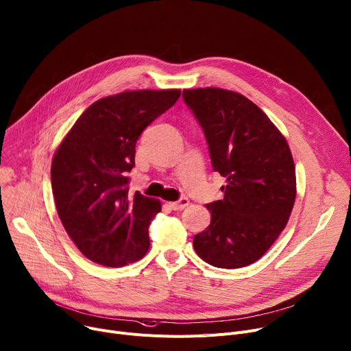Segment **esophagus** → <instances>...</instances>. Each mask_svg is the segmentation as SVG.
Listing matches in <instances>:
<instances>
[{
  "instance_id": "obj_1",
  "label": "esophagus",
  "mask_w": 351,
  "mask_h": 351,
  "mask_svg": "<svg viewBox=\"0 0 351 351\" xmlns=\"http://www.w3.org/2000/svg\"><path fill=\"white\" fill-rule=\"evenodd\" d=\"M188 204H189V199L188 197H180L178 202L169 203V207L172 210H183L184 207H188Z\"/></svg>"
}]
</instances>
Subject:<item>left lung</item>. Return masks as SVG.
Instances as JSON below:
<instances>
[{
  "mask_svg": "<svg viewBox=\"0 0 351 351\" xmlns=\"http://www.w3.org/2000/svg\"><path fill=\"white\" fill-rule=\"evenodd\" d=\"M183 101L203 130L224 197L207 203L208 227L193 239L207 264L236 269L268 251L285 228L296 196L287 139L247 97L216 87L183 90Z\"/></svg>",
  "mask_w": 351,
  "mask_h": 351,
  "instance_id": "obj_1",
  "label": "left lung"
}]
</instances>
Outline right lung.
Masks as SVG:
<instances>
[{
  "label": "right lung",
  "instance_id": "obj_1",
  "mask_svg": "<svg viewBox=\"0 0 351 351\" xmlns=\"http://www.w3.org/2000/svg\"><path fill=\"white\" fill-rule=\"evenodd\" d=\"M180 90H136L93 103L56 151L52 192L77 248L106 267L135 263L149 248L148 228L160 203L130 193L139 135L179 99Z\"/></svg>",
  "mask_w": 351,
  "mask_h": 351
}]
</instances>
